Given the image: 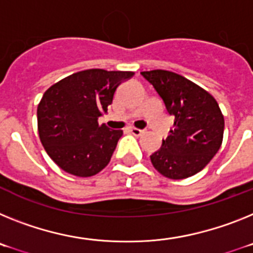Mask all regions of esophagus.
<instances>
[{
	"instance_id": "obj_1",
	"label": "esophagus",
	"mask_w": 253,
	"mask_h": 253,
	"mask_svg": "<svg viewBox=\"0 0 253 253\" xmlns=\"http://www.w3.org/2000/svg\"><path fill=\"white\" fill-rule=\"evenodd\" d=\"M128 131L132 135L135 136H141L144 133V129H140V128H135V127H128Z\"/></svg>"
}]
</instances>
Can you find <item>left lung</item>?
<instances>
[{
  "label": "left lung",
  "instance_id": "8db88e82",
  "mask_svg": "<svg viewBox=\"0 0 253 253\" xmlns=\"http://www.w3.org/2000/svg\"><path fill=\"white\" fill-rule=\"evenodd\" d=\"M141 75L154 86L174 128L162 148L150 155L154 168L170 179H183L203 170L220 149L224 117L212 95L188 79L166 70Z\"/></svg>",
  "mask_w": 253,
  "mask_h": 253
}]
</instances>
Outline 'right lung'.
<instances>
[{"mask_svg":"<svg viewBox=\"0 0 253 253\" xmlns=\"http://www.w3.org/2000/svg\"><path fill=\"white\" fill-rule=\"evenodd\" d=\"M131 71L91 69L52 85L38 105V131L45 151L70 174L91 177L108 166L122 129L99 126L114 91Z\"/></svg>","mask_w":253,"mask_h":253,"instance_id":"1","label":"right lung"}]
</instances>
